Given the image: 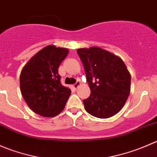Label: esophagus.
<instances>
[{
  "label": "esophagus",
  "instance_id": "esophagus-1",
  "mask_svg": "<svg viewBox=\"0 0 157 157\" xmlns=\"http://www.w3.org/2000/svg\"><path fill=\"white\" fill-rule=\"evenodd\" d=\"M80 85V81H79V80H77V82H76L75 83H74V85H73V87H74V89H77V87H78Z\"/></svg>",
  "mask_w": 157,
  "mask_h": 157
}]
</instances>
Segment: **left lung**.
Returning a JSON list of instances; mask_svg holds the SVG:
<instances>
[{
    "instance_id": "8db88e82",
    "label": "left lung",
    "mask_w": 157,
    "mask_h": 157,
    "mask_svg": "<svg viewBox=\"0 0 157 157\" xmlns=\"http://www.w3.org/2000/svg\"><path fill=\"white\" fill-rule=\"evenodd\" d=\"M86 72L90 96L83 101L89 114L108 118L118 113L127 101L131 75L119 57L99 47L77 49Z\"/></svg>"
}]
</instances>
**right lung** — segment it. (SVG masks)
<instances>
[{
    "instance_id": "add662e5",
    "label": "right lung",
    "mask_w": 157,
    "mask_h": 157,
    "mask_svg": "<svg viewBox=\"0 0 157 157\" xmlns=\"http://www.w3.org/2000/svg\"><path fill=\"white\" fill-rule=\"evenodd\" d=\"M68 49L48 45L36 53L24 66L20 77L23 99L32 110L43 117L61 113L71 91L61 83L58 67Z\"/></svg>"
}]
</instances>
